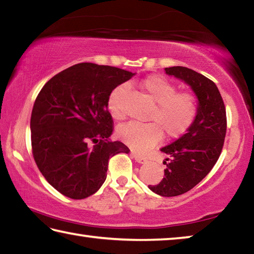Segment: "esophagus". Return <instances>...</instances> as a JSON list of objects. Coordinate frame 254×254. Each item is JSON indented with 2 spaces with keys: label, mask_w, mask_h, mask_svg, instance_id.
<instances>
[{
  "label": "esophagus",
  "mask_w": 254,
  "mask_h": 254,
  "mask_svg": "<svg viewBox=\"0 0 254 254\" xmlns=\"http://www.w3.org/2000/svg\"><path fill=\"white\" fill-rule=\"evenodd\" d=\"M131 156H132L133 158H134V160H135L136 162H139V163H143V162L147 161V158L142 157V156H141V154L136 153V152H134V151L131 152Z\"/></svg>",
  "instance_id": "34e87169"
}]
</instances>
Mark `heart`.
<instances>
[{
    "label": "heart",
    "instance_id": "b5f03b06",
    "mask_svg": "<svg viewBox=\"0 0 254 254\" xmlns=\"http://www.w3.org/2000/svg\"><path fill=\"white\" fill-rule=\"evenodd\" d=\"M140 88L156 103L147 123H127L120 127L118 135L124 143L139 152H145L160 142L163 132L169 139L183 135L194 123L198 105L195 95L176 92V85L161 75H150L139 83ZM126 85H119L110 93L107 109L115 120L124 118L123 96Z\"/></svg>",
    "mask_w": 254,
    "mask_h": 254
}]
</instances>
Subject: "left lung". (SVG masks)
I'll return each mask as SVG.
<instances>
[{
  "label": "left lung",
  "mask_w": 254,
  "mask_h": 254,
  "mask_svg": "<svg viewBox=\"0 0 254 254\" xmlns=\"http://www.w3.org/2000/svg\"><path fill=\"white\" fill-rule=\"evenodd\" d=\"M165 70L190 86L198 101L196 119L187 133L161 148L169 157L165 161V177L149 186L158 195L173 197L194 188L218 160L226 134V111L217 86L207 77L182 66Z\"/></svg>",
  "instance_id": "obj_1"
}]
</instances>
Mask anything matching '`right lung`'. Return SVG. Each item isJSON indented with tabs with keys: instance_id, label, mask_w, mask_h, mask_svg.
Here are the masks:
<instances>
[{
	"instance_id": "obj_1",
	"label": "right lung",
	"mask_w": 254,
	"mask_h": 254,
	"mask_svg": "<svg viewBox=\"0 0 254 254\" xmlns=\"http://www.w3.org/2000/svg\"><path fill=\"white\" fill-rule=\"evenodd\" d=\"M135 74L117 67L80 63L60 71L34 102L30 130L34 161L47 182L72 199L101 188L109 159L128 148L110 141L113 120L107 98Z\"/></svg>"
}]
</instances>
